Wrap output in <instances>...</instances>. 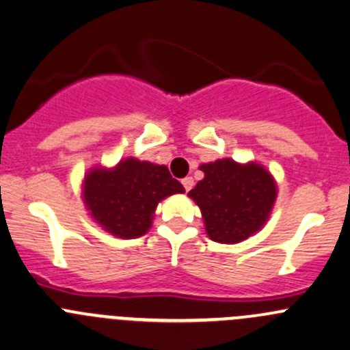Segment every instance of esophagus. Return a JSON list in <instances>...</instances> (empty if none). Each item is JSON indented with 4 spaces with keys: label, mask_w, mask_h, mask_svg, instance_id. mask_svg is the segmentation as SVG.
Masks as SVG:
<instances>
[{
    "label": "esophagus",
    "mask_w": 350,
    "mask_h": 350,
    "mask_svg": "<svg viewBox=\"0 0 350 350\" xmlns=\"http://www.w3.org/2000/svg\"><path fill=\"white\" fill-rule=\"evenodd\" d=\"M181 183H183V186H185L186 191H189L191 187L194 186V179L193 178H185Z\"/></svg>",
    "instance_id": "esophagus-1"
}]
</instances>
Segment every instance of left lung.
<instances>
[{
  "instance_id": "8db88e82",
  "label": "left lung",
  "mask_w": 350,
  "mask_h": 350,
  "mask_svg": "<svg viewBox=\"0 0 350 350\" xmlns=\"http://www.w3.org/2000/svg\"><path fill=\"white\" fill-rule=\"evenodd\" d=\"M201 171L204 179L189 196L200 206L208 237L218 243H240L256 233L277 198L270 172L256 163L243 165L231 159L203 164Z\"/></svg>"
}]
</instances>
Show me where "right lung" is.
Returning a JSON list of instances; mask_svg holds the SVG:
<instances>
[{"label": "right lung", "instance_id": "1", "mask_svg": "<svg viewBox=\"0 0 350 350\" xmlns=\"http://www.w3.org/2000/svg\"><path fill=\"white\" fill-rule=\"evenodd\" d=\"M176 193H185V187L165 165L132 157L113 169H92L83 183L92 218L124 240L146 234L157 203Z\"/></svg>", "mask_w": 350, "mask_h": 350}]
</instances>
